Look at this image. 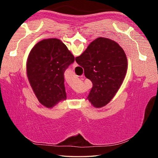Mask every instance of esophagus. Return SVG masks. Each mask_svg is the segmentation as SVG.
<instances>
[{
  "mask_svg": "<svg viewBox=\"0 0 158 158\" xmlns=\"http://www.w3.org/2000/svg\"><path fill=\"white\" fill-rule=\"evenodd\" d=\"M78 66V64L76 63V61H74V64H73V67L75 68V67H76V66Z\"/></svg>",
  "mask_w": 158,
  "mask_h": 158,
  "instance_id": "obj_1",
  "label": "esophagus"
}]
</instances>
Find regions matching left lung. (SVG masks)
Listing matches in <instances>:
<instances>
[{
  "label": "left lung",
  "instance_id": "left-lung-1",
  "mask_svg": "<svg viewBox=\"0 0 158 158\" xmlns=\"http://www.w3.org/2000/svg\"><path fill=\"white\" fill-rule=\"evenodd\" d=\"M74 61V55L56 38L43 40L31 49L27 59V76L43 106L52 108L66 100L64 73Z\"/></svg>",
  "mask_w": 158,
  "mask_h": 158
}]
</instances>
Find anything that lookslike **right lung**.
<instances>
[{"instance_id": "obj_1", "label": "right lung", "mask_w": 158, "mask_h": 158, "mask_svg": "<svg viewBox=\"0 0 158 158\" xmlns=\"http://www.w3.org/2000/svg\"><path fill=\"white\" fill-rule=\"evenodd\" d=\"M75 60L93 84L87 99L94 107L106 106L125 78L128 60L125 51L117 42L100 37Z\"/></svg>"}]
</instances>
